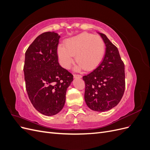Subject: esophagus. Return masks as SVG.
<instances>
[{"label": "esophagus", "instance_id": "obj_1", "mask_svg": "<svg viewBox=\"0 0 150 150\" xmlns=\"http://www.w3.org/2000/svg\"><path fill=\"white\" fill-rule=\"evenodd\" d=\"M73 76L74 78H82V76L79 75V74H74Z\"/></svg>", "mask_w": 150, "mask_h": 150}]
</instances>
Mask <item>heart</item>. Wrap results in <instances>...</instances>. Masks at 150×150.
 I'll return each instance as SVG.
<instances>
[{"label":"heart","instance_id":"obj_1","mask_svg":"<svg viewBox=\"0 0 150 150\" xmlns=\"http://www.w3.org/2000/svg\"><path fill=\"white\" fill-rule=\"evenodd\" d=\"M104 52L105 44L99 35L83 33L66 39L64 46L59 45L57 49V56L61 65L69 69L75 60L78 63V69L92 71L101 62Z\"/></svg>","mask_w":150,"mask_h":150}]
</instances>
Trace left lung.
<instances>
[{
  "instance_id": "left-lung-1",
  "label": "left lung",
  "mask_w": 150,
  "mask_h": 150,
  "mask_svg": "<svg viewBox=\"0 0 150 150\" xmlns=\"http://www.w3.org/2000/svg\"><path fill=\"white\" fill-rule=\"evenodd\" d=\"M106 44L103 60L96 69L84 76V99L93 111L104 112L120 103L125 89V64L117 48L106 35L99 33Z\"/></svg>"
}]
</instances>
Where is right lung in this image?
Segmentation results:
<instances>
[{
	"mask_svg": "<svg viewBox=\"0 0 150 150\" xmlns=\"http://www.w3.org/2000/svg\"><path fill=\"white\" fill-rule=\"evenodd\" d=\"M60 35L46 32L35 38L25 54V88L35 110L46 116L55 115L63 108L67 88L73 76L58 62Z\"/></svg>",
	"mask_w": 150,
	"mask_h": 150,
	"instance_id": "1",
	"label": "right lung"
}]
</instances>
